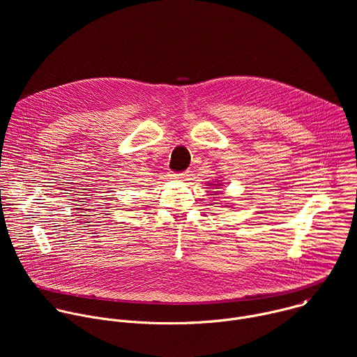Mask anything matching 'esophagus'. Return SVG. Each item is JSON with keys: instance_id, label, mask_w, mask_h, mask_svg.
<instances>
[{"instance_id": "obj_1", "label": "esophagus", "mask_w": 357, "mask_h": 357, "mask_svg": "<svg viewBox=\"0 0 357 357\" xmlns=\"http://www.w3.org/2000/svg\"><path fill=\"white\" fill-rule=\"evenodd\" d=\"M188 178H189V172H188V171L171 174V179H175V181H186Z\"/></svg>"}]
</instances>
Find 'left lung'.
<instances>
[{"label":"left lung","instance_id":"obj_1","mask_svg":"<svg viewBox=\"0 0 357 357\" xmlns=\"http://www.w3.org/2000/svg\"><path fill=\"white\" fill-rule=\"evenodd\" d=\"M216 189H218V188H216Z\"/></svg>","mask_w":357,"mask_h":357}]
</instances>
